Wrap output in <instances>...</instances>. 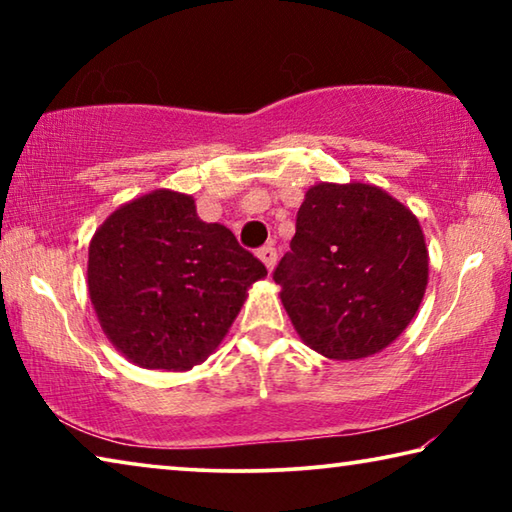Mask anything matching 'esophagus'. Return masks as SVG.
I'll return each mask as SVG.
<instances>
[{
	"instance_id": "1",
	"label": "esophagus",
	"mask_w": 512,
	"mask_h": 512,
	"mask_svg": "<svg viewBox=\"0 0 512 512\" xmlns=\"http://www.w3.org/2000/svg\"><path fill=\"white\" fill-rule=\"evenodd\" d=\"M257 257L262 259V262L266 264V268L268 271H273V266H275V262H277V250L273 248V246H262L257 250Z\"/></svg>"
}]
</instances>
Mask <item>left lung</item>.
Masks as SVG:
<instances>
[{"label":"left lung","mask_w":512,"mask_h":512,"mask_svg":"<svg viewBox=\"0 0 512 512\" xmlns=\"http://www.w3.org/2000/svg\"><path fill=\"white\" fill-rule=\"evenodd\" d=\"M427 277L418 219L384 189L361 183L311 187L291 250L273 271L302 341L336 361L391 345L418 311Z\"/></svg>","instance_id":"8db88e82"}]
</instances>
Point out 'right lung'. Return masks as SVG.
Returning <instances> with one entry per match:
<instances>
[{"label": "right lung", "mask_w": 512, "mask_h": 512, "mask_svg": "<svg viewBox=\"0 0 512 512\" xmlns=\"http://www.w3.org/2000/svg\"><path fill=\"white\" fill-rule=\"evenodd\" d=\"M264 275L225 225L201 221L192 196L167 189L121 205L90 244L88 289L103 332L151 370L210 357Z\"/></svg>", "instance_id": "right-lung-1"}]
</instances>
